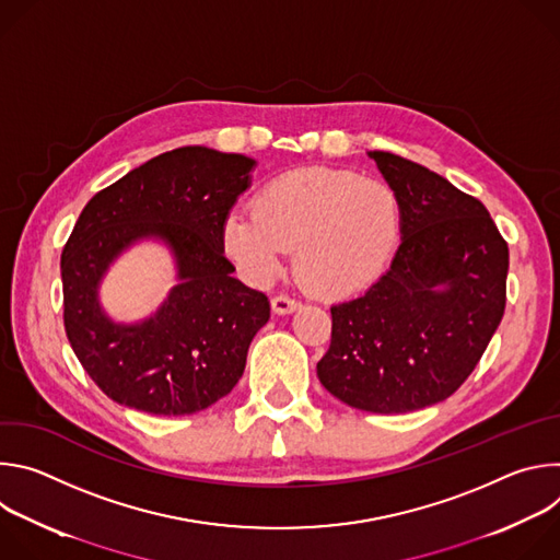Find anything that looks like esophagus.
<instances>
[{"mask_svg": "<svg viewBox=\"0 0 560 560\" xmlns=\"http://www.w3.org/2000/svg\"><path fill=\"white\" fill-rule=\"evenodd\" d=\"M296 307H299V301L292 299V296L277 294V296L272 299V310H275L277 314H290V312H294Z\"/></svg>", "mask_w": 560, "mask_h": 560, "instance_id": "1", "label": "esophagus"}]
</instances>
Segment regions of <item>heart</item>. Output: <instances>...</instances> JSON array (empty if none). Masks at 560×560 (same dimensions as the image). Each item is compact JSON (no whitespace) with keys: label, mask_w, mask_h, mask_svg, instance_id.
<instances>
[{"label":"heart","mask_w":560,"mask_h":560,"mask_svg":"<svg viewBox=\"0 0 560 560\" xmlns=\"http://www.w3.org/2000/svg\"><path fill=\"white\" fill-rule=\"evenodd\" d=\"M396 190L339 168H299L268 182L253 210L221 228L225 255L248 279L266 281L290 248L299 281L314 294L343 299L370 288L401 242Z\"/></svg>","instance_id":"1"}]
</instances>
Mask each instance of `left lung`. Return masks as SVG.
<instances>
[{"mask_svg":"<svg viewBox=\"0 0 560 560\" xmlns=\"http://www.w3.org/2000/svg\"><path fill=\"white\" fill-rule=\"evenodd\" d=\"M370 156L401 201L404 242L365 294L330 307L316 374L357 410L404 415L445 401L481 361L505 312L510 250L476 197L406 156Z\"/></svg>","mask_w":560,"mask_h":560,"instance_id":"obj_1","label":"left lung"}]
</instances>
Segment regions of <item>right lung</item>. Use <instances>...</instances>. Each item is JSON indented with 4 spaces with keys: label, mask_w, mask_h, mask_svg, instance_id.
I'll return each mask as SVG.
<instances>
[{
    "label": "right lung",
    "mask_w": 560,
    "mask_h": 560,
    "mask_svg": "<svg viewBox=\"0 0 560 560\" xmlns=\"http://www.w3.org/2000/svg\"><path fill=\"white\" fill-rule=\"evenodd\" d=\"M253 166L244 154L175 148L100 190L79 214L61 253L63 328L79 363L119 406L195 415L242 378L270 301L232 277L221 228ZM141 235L172 244L183 283L148 323L117 327L98 310L96 283Z\"/></svg>",
    "instance_id": "right-lung-1"
}]
</instances>
